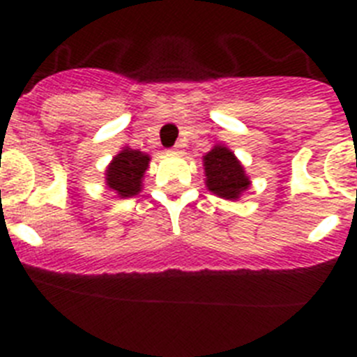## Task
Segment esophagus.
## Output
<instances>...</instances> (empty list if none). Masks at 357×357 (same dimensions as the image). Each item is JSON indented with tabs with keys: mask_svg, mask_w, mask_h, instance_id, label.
<instances>
[{
	"mask_svg": "<svg viewBox=\"0 0 357 357\" xmlns=\"http://www.w3.org/2000/svg\"><path fill=\"white\" fill-rule=\"evenodd\" d=\"M169 153H181V150H178V146H175V148H172V150H169Z\"/></svg>",
	"mask_w": 357,
	"mask_h": 357,
	"instance_id": "esophagus-1",
	"label": "esophagus"
}]
</instances>
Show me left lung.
I'll return each mask as SVG.
<instances>
[{
  "mask_svg": "<svg viewBox=\"0 0 357 357\" xmlns=\"http://www.w3.org/2000/svg\"><path fill=\"white\" fill-rule=\"evenodd\" d=\"M206 188L211 193L225 200H239L250 188V176L243 168L241 160L225 144H214L213 150L204 155Z\"/></svg>",
  "mask_w": 357,
  "mask_h": 357,
  "instance_id": "8db88e82",
  "label": "left lung"
}]
</instances>
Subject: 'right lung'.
<instances>
[{"label": "right lung", "mask_w": 357, "mask_h": 357, "mask_svg": "<svg viewBox=\"0 0 357 357\" xmlns=\"http://www.w3.org/2000/svg\"><path fill=\"white\" fill-rule=\"evenodd\" d=\"M150 166V155L125 146L112 157L105 169V185L119 198H130L141 193L143 178Z\"/></svg>", "instance_id": "obj_1"}]
</instances>
